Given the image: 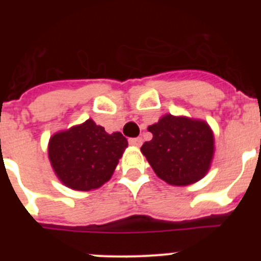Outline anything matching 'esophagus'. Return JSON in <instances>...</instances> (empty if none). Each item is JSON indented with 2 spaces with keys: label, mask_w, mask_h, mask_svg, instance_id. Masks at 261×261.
Returning a JSON list of instances; mask_svg holds the SVG:
<instances>
[{
  "label": "esophagus",
  "mask_w": 261,
  "mask_h": 261,
  "mask_svg": "<svg viewBox=\"0 0 261 261\" xmlns=\"http://www.w3.org/2000/svg\"><path fill=\"white\" fill-rule=\"evenodd\" d=\"M128 143H130V145H133L135 147H140L141 145H143V139L134 138V139H130V140H128Z\"/></svg>",
  "instance_id": "obj_1"
}]
</instances>
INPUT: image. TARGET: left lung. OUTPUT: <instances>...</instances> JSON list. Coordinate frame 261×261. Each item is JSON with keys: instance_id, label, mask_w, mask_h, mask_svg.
I'll return each instance as SVG.
<instances>
[{"instance_id": "left-lung-1", "label": "left lung", "mask_w": 261, "mask_h": 261, "mask_svg": "<svg viewBox=\"0 0 261 261\" xmlns=\"http://www.w3.org/2000/svg\"><path fill=\"white\" fill-rule=\"evenodd\" d=\"M152 139L141 152L155 174L170 186H189L201 180L211 168L215 136L199 118L167 114L147 127Z\"/></svg>"}]
</instances>
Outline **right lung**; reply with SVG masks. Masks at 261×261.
<instances>
[{
  "label": "right lung",
  "instance_id": "add662e5",
  "mask_svg": "<svg viewBox=\"0 0 261 261\" xmlns=\"http://www.w3.org/2000/svg\"><path fill=\"white\" fill-rule=\"evenodd\" d=\"M122 134H107L88 118L50 138L48 156L58 179L73 191L88 192L111 179L127 147Z\"/></svg>",
  "mask_w": 261,
  "mask_h": 261
}]
</instances>
